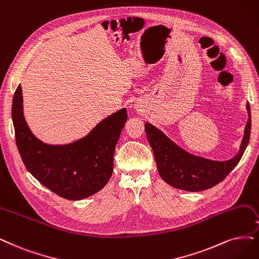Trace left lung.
<instances>
[{
	"label": "left lung",
	"mask_w": 259,
	"mask_h": 259,
	"mask_svg": "<svg viewBox=\"0 0 259 259\" xmlns=\"http://www.w3.org/2000/svg\"><path fill=\"white\" fill-rule=\"evenodd\" d=\"M250 118L244 138L236 157L228 161H212L190 155L168 140L159 129L145 123L149 144L154 150L158 171L166 184L180 190L197 192L221 183L239 163L248 144L251 135V109L247 102Z\"/></svg>",
	"instance_id": "obj_1"
}]
</instances>
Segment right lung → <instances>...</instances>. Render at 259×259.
<instances>
[{"mask_svg": "<svg viewBox=\"0 0 259 259\" xmlns=\"http://www.w3.org/2000/svg\"><path fill=\"white\" fill-rule=\"evenodd\" d=\"M12 115L17 147L25 167L53 193L78 200L108 184L115 146L128 118L126 109L103 119L89 136L64 146L46 145L32 135L23 117L20 85L15 92Z\"/></svg>", "mask_w": 259, "mask_h": 259, "instance_id": "1", "label": "right lung"}]
</instances>
